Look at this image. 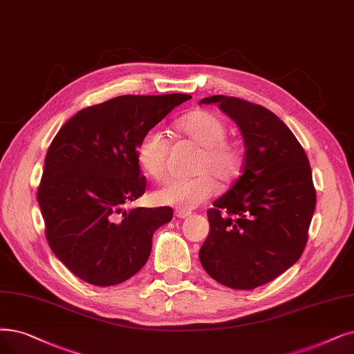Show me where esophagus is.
I'll return each instance as SVG.
<instances>
[{
	"instance_id": "obj_1",
	"label": "esophagus",
	"mask_w": 354,
	"mask_h": 354,
	"mask_svg": "<svg viewBox=\"0 0 354 354\" xmlns=\"http://www.w3.org/2000/svg\"><path fill=\"white\" fill-rule=\"evenodd\" d=\"M176 216L177 218H180V219H186V218H189L190 215H192V212L190 210H185V209H177L176 212Z\"/></svg>"
}]
</instances>
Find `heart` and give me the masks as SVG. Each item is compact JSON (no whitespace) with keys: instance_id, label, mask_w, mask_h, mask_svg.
Segmentation results:
<instances>
[{"instance_id":"heart-1","label":"heart","mask_w":354,"mask_h":354,"mask_svg":"<svg viewBox=\"0 0 354 354\" xmlns=\"http://www.w3.org/2000/svg\"><path fill=\"white\" fill-rule=\"evenodd\" d=\"M178 129L192 142L202 148L196 161L193 178L169 180L153 193V201L178 209H194L210 199L221 185H231L239 176L244 165L243 148L226 139V123L207 110H196L183 116ZM168 139L157 128L149 129L136 145V160L144 171L153 180H162L167 173Z\"/></svg>"}]
</instances>
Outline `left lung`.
Returning a JSON list of instances; mask_svg holds the SVG:
<instances>
[{"label":"left lung","mask_w":354,"mask_h":354,"mask_svg":"<svg viewBox=\"0 0 354 354\" xmlns=\"http://www.w3.org/2000/svg\"><path fill=\"white\" fill-rule=\"evenodd\" d=\"M235 120L245 144L243 174L207 210L199 259L231 289L250 290L286 272L302 256L317 193L302 145L274 113L238 97L212 95Z\"/></svg>","instance_id":"1"}]
</instances>
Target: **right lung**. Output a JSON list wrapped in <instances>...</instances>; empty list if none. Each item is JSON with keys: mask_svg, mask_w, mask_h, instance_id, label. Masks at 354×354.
Returning <instances> with one entry per match:
<instances>
[{"mask_svg": "<svg viewBox=\"0 0 354 354\" xmlns=\"http://www.w3.org/2000/svg\"><path fill=\"white\" fill-rule=\"evenodd\" d=\"M189 94L120 95L80 110L53 138L37 187L53 254L81 280L115 286L145 266L171 207L124 210L142 196L136 145Z\"/></svg>", "mask_w": 354, "mask_h": 354, "instance_id": "add662e5", "label": "right lung"}]
</instances>
